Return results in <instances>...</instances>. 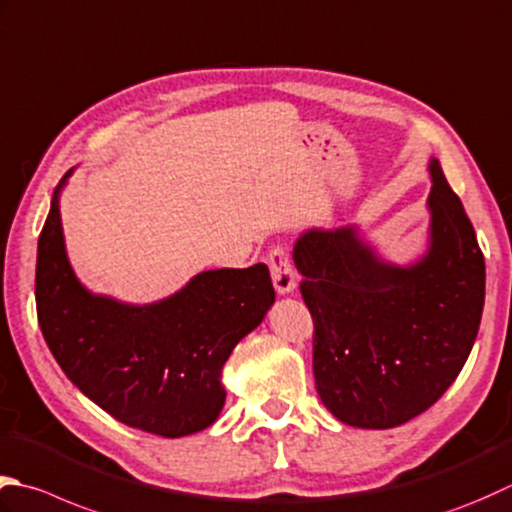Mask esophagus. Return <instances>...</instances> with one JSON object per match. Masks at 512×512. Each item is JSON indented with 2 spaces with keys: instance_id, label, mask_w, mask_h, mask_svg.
Here are the masks:
<instances>
[{
  "instance_id": "1",
  "label": "esophagus",
  "mask_w": 512,
  "mask_h": 512,
  "mask_svg": "<svg viewBox=\"0 0 512 512\" xmlns=\"http://www.w3.org/2000/svg\"><path fill=\"white\" fill-rule=\"evenodd\" d=\"M268 268H270V277H273V286L277 290V295H290L295 293L297 282H295V273L293 266H290L288 257L284 253V248H273L266 257Z\"/></svg>"
}]
</instances>
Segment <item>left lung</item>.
<instances>
[{"instance_id":"obj_1","label":"left lung","mask_w":512,"mask_h":512,"mask_svg":"<svg viewBox=\"0 0 512 512\" xmlns=\"http://www.w3.org/2000/svg\"><path fill=\"white\" fill-rule=\"evenodd\" d=\"M426 246L395 264L357 224L306 228L293 262L313 315V373L322 404L339 422L386 430L433 406L473 350L486 295L475 228L428 159Z\"/></svg>"}]
</instances>
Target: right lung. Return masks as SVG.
<instances>
[{"instance_id": "obj_1", "label": "right lung", "mask_w": 512, "mask_h": 512, "mask_svg": "<svg viewBox=\"0 0 512 512\" xmlns=\"http://www.w3.org/2000/svg\"><path fill=\"white\" fill-rule=\"evenodd\" d=\"M57 184L37 242L35 302L50 353L82 393L126 426L186 437L217 422L224 364L275 304L266 264L202 270L173 295L128 304L88 290L66 253Z\"/></svg>"}]
</instances>
